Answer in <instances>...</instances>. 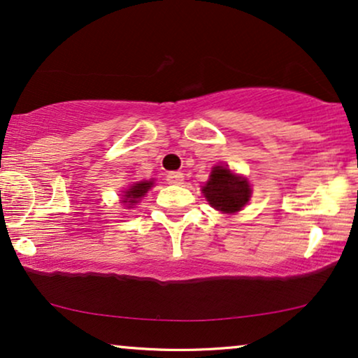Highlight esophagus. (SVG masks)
Masks as SVG:
<instances>
[{"label":"esophagus","instance_id":"esophagus-1","mask_svg":"<svg viewBox=\"0 0 358 358\" xmlns=\"http://www.w3.org/2000/svg\"><path fill=\"white\" fill-rule=\"evenodd\" d=\"M166 180H168V184L180 185V184H184V174L179 173V171H174V173H169L168 174V178H166Z\"/></svg>","mask_w":358,"mask_h":358}]
</instances>
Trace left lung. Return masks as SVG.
Wrapping results in <instances>:
<instances>
[{
    "mask_svg": "<svg viewBox=\"0 0 358 358\" xmlns=\"http://www.w3.org/2000/svg\"><path fill=\"white\" fill-rule=\"evenodd\" d=\"M202 194L222 213H236L249 202L252 190L246 178L234 174L227 166H215Z\"/></svg>",
    "mask_w": 358,
    "mask_h": 358,
    "instance_id": "8db88e82",
    "label": "left lung"
}]
</instances>
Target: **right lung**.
Segmentation results:
<instances>
[{
  "instance_id": "add662e5",
  "label": "right lung",
  "mask_w": 358,
  "mask_h": 358,
  "mask_svg": "<svg viewBox=\"0 0 358 358\" xmlns=\"http://www.w3.org/2000/svg\"><path fill=\"white\" fill-rule=\"evenodd\" d=\"M153 180H140V182L131 184L129 189L124 190V200H122V203H125L127 207L131 208V205H136L145 197L146 192L153 187Z\"/></svg>"
}]
</instances>
